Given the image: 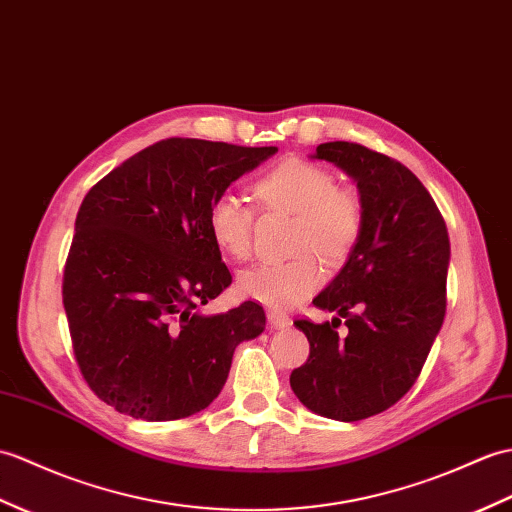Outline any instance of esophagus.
Wrapping results in <instances>:
<instances>
[{
    "label": "esophagus",
    "mask_w": 512,
    "mask_h": 512,
    "mask_svg": "<svg viewBox=\"0 0 512 512\" xmlns=\"http://www.w3.org/2000/svg\"><path fill=\"white\" fill-rule=\"evenodd\" d=\"M266 318H268V325H270L272 329H285V327H290V318L285 316V314H281V312L268 310Z\"/></svg>",
    "instance_id": "34e87169"
}]
</instances>
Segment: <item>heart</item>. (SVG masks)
<instances>
[{
  "label": "heart",
  "mask_w": 512,
  "mask_h": 512,
  "mask_svg": "<svg viewBox=\"0 0 512 512\" xmlns=\"http://www.w3.org/2000/svg\"><path fill=\"white\" fill-rule=\"evenodd\" d=\"M255 194L261 205L294 213L290 261L257 264L237 277V292L272 310H288L307 299L323 281V268L312 253L329 264L347 259L364 229V205L349 187L316 163L285 159L257 178ZM207 227L213 242L233 259H246L253 248L255 211L231 192L209 205Z\"/></svg>",
  "instance_id": "obj_1"
}]
</instances>
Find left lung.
<instances>
[{
  "label": "left lung",
  "mask_w": 512,
  "mask_h": 512,
  "mask_svg": "<svg viewBox=\"0 0 512 512\" xmlns=\"http://www.w3.org/2000/svg\"><path fill=\"white\" fill-rule=\"evenodd\" d=\"M316 159L358 183L364 229L314 299L340 318L294 320L310 358L294 368L290 386L305 408L351 423L395 406L421 375L447 310L449 235L434 198L403 163L351 141L320 144Z\"/></svg>",
  "instance_id": "8db88e82"
}]
</instances>
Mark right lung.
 <instances>
[{"label":"right lung","instance_id":"obj_1","mask_svg":"<svg viewBox=\"0 0 512 512\" xmlns=\"http://www.w3.org/2000/svg\"><path fill=\"white\" fill-rule=\"evenodd\" d=\"M275 152L161 139L82 200L63 305L82 377L117 412L174 421L205 410L227 382L237 344L264 331L255 301L216 316L198 305L231 283L207 227L209 205Z\"/></svg>","mask_w":512,"mask_h":512}]
</instances>
